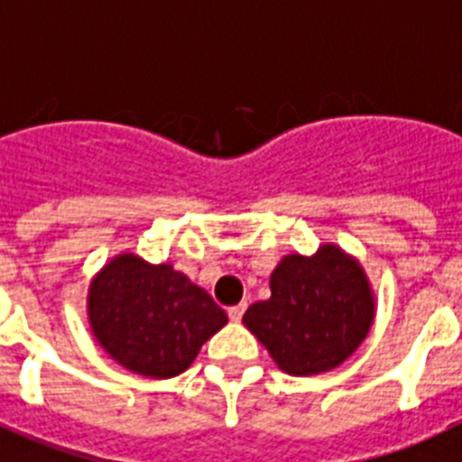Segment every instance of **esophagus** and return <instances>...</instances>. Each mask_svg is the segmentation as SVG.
Wrapping results in <instances>:
<instances>
[{
    "label": "esophagus",
    "instance_id": "esophagus-1",
    "mask_svg": "<svg viewBox=\"0 0 462 462\" xmlns=\"http://www.w3.org/2000/svg\"><path fill=\"white\" fill-rule=\"evenodd\" d=\"M244 310H246V303H239V305H232L230 310H227V315H230L232 321H239L244 317Z\"/></svg>",
    "mask_w": 462,
    "mask_h": 462
}]
</instances>
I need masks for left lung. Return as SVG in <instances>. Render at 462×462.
Wrapping results in <instances>:
<instances>
[{"label":"left lung","instance_id":"8db88e82","mask_svg":"<svg viewBox=\"0 0 462 462\" xmlns=\"http://www.w3.org/2000/svg\"><path fill=\"white\" fill-rule=\"evenodd\" d=\"M273 296L254 303L244 327L291 375L331 371L366 338L374 293L362 265L327 244L312 258L286 255L270 277Z\"/></svg>","mask_w":462,"mask_h":462}]
</instances>
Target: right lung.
<instances>
[{
    "mask_svg": "<svg viewBox=\"0 0 462 462\" xmlns=\"http://www.w3.org/2000/svg\"><path fill=\"white\" fill-rule=\"evenodd\" d=\"M88 321L103 350L147 378H173L195 362L227 315L171 265L134 254L107 263L88 289Z\"/></svg>",
    "mask_w": 462,
    "mask_h": 462,
    "instance_id": "1",
    "label": "right lung"
}]
</instances>
